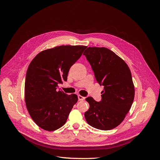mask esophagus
Returning a JSON list of instances; mask_svg holds the SVG:
<instances>
[{"label": "esophagus", "mask_w": 160, "mask_h": 160, "mask_svg": "<svg viewBox=\"0 0 160 160\" xmlns=\"http://www.w3.org/2000/svg\"><path fill=\"white\" fill-rule=\"evenodd\" d=\"M78 100H83L85 99V97H83L80 95H78Z\"/></svg>", "instance_id": "obj_1"}]
</instances>
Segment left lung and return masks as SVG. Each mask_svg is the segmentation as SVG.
<instances>
[{"instance_id": "obj_1", "label": "left lung", "mask_w": 160, "mask_h": 160, "mask_svg": "<svg viewBox=\"0 0 160 160\" xmlns=\"http://www.w3.org/2000/svg\"><path fill=\"white\" fill-rule=\"evenodd\" d=\"M83 55L97 82L104 86L101 101L91 97L86 98L89 104L86 120L99 130L115 128L124 119L133 101L135 89L130 70L122 59L105 47H88Z\"/></svg>"}]
</instances>
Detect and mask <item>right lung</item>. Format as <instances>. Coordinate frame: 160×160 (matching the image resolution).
<instances>
[{
    "label": "right lung",
    "instance_id": "right-lung-1",
    "mask_svg": "<svg viewBox=\"0 0 160 160\" xmlns=\"http://www.w3.org/2000/svg\"><path fill=\"white\" fill-rule=\"evenodd\" d=\"M86 46L62 45L39 52L30 63L24 84V99L35 123L45 130L54 131L65 124L73 106L75 94L57 90L67 81L71 67L82 56Z\"/></svg>",
    "mask_w": 160,
    "mask_h": 160
}]
</instances>
